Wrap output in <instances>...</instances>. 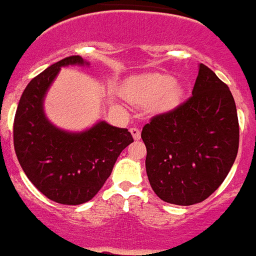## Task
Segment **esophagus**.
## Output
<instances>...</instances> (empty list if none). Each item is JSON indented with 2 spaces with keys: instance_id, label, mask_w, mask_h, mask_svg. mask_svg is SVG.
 <instances>
[{
  "instance_id": "obj_1",
  "label": "esophagus",
  "mask_w": 256,
  "mask_h": 256,
  "mask_svg": "<svg viewBox=\"0 0 256 256\" xmlns=\"http://www.w3.org/2000/svg\"><path fill=\"white\" fill-rule=\"evenodd\" d=\"M130 132H132V138H134L135 140L140 139V130H139L138 128H130Z\"/></svg>"
}]
</instances>
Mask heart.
I'll use <instances>...</instances> for the list:
<instances>
[{"mask_svg": "<svg viewBox=\"0 0 256 256\" xmlns=\"http://www.w3.org/2000/svg\"><path fill=\"white\" fill-rule=\"evenodd\" d=\"M180 85L174 82L170 74H144L135 76L124 84V97L134 105H152L160 112H167L176 106L182 98Z\"/></svg>", "mask_w": 256, "mask_h": 256, "instance_id": "heart-1", "label": "heart"}]
</instances>
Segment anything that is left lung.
Returning <instances> with one entry per match:
<instances>
[{
	"label": "left lung",
	"instance_id": "obj_1",
	"mask_svg": "<svg viewBox=\"0 0 256 256\" xmlns=\"http://www.w3.org/2000/svg\"><path fill=\"white\" fill-rule=\"evenodd\" d=\"M140 136L148 182L159 198L175 205L206 200L228 176L240 146L229 86L200 64L192 96L151 118Z\"/></svg>",
	"mask_w": 256,
	"mask_h": 256
}]
</instances>
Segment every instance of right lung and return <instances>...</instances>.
<instances>
[{
  "instance_id": "1",
  "label": "right lung",
  "mask_w": 256,
  "mask_h": 256,
  "mask_svg": "<svg viewBox=\"0 0 256 256\" xmlns=\"http://www.w3.org/2000/svg\"><path fill=\"white\" fill-rule=\"evenodd\" d=\"M88 64L68 56L27 84L14 117V150L20 167L47 198L63 205L92 200L113 171L122 150L134 142L128 128L100 121L81 132L54 126L43 112L50 85L66 66Z\"/></svg>"
}]
</instances>
